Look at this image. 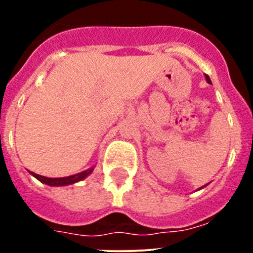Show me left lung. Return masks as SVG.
I'll return each mask as SVG.
<instances>
[{
	"mask_svg": "<svg viewBox=\"0 0 253 253\" xmlns=\"http://www.w3.org/2000/svg\"><path fill=\"white\" fill-rule=\"evenodd\" d=\"M205 78H207L208 84H211V82H210V78H209V76H208V75H205ZM205 186H207V185H205ZM205 186H202V187H200V189H199V190H202L203 187H205Z\"/></svg>",
	"mask_w": 253,
	"mask_h": 253,
	"instance_id": "obj_1",
	"label": "left lung"
}]
</instances>
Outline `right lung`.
I'll list each match as a JSON object with an SVG mask.
<instances>
[{
  "label": "right lung",
  "mask_w": 253,
  "mask_h": 253,
  "mask_svg": "<svg viewBox=\"0 0 253 253\" xmlns=\"http://www.w3.org/2000/svg\"><path fill=\"white\" fill-rule=\"evenodd\" d=\"M95 169V166L91 167V169H86V171H82L80 173H76V175L72 176H67V177H57V178H51V177H45V176H40L34 173V172H30L31 175L34 176L35 178L40 181V182H43V184L49 185V186H67V185H72L78 182V181H82L84 178H86L87 176L91 175Z\"/></svg>",
  "instance_id": "add662e5"
}]
</instances>
